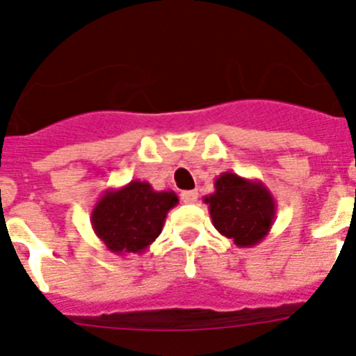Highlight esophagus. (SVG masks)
<instances>
[{
  "mask_svg": "<svg viewBox=\"0 0 356 356\" xmlns=\"http://www.w3.org/2000/svg\"><path fill=\"white\" fill-rule=\"evenodd\" d=\"M181 201H184V203H196L197 191H184V193H181Z\"/></svg>",
  "mask_w": 356,
  "mask_h": 356,
  "instance_id": "esophagus-1",
  "label": "esophagus"
}]
</instances>
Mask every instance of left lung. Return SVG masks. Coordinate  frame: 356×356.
<instances>
[{"label":"left lung","mask_w":356,"mask_h":356,"mask_svg":"<svg viewBox=\"0 0 356 356\" xmlns=\"http://www.w3.org/2000/svg\"><path fill=\"white\" fill-rule=\"evenodd\" d=\"M209 205L216 229L237 248H253L267 237L276 219V201L260 180H248L235 172H221L213 181Z\"/></svg>","instance_id":"1"}]
</instances>
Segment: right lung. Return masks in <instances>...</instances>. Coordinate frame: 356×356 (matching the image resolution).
I'll use <instances>...</instances> for the list:
<instances>
[{
    "label": "right lung",
    "instance_id": "1",
    "mask_svg": "<svg viewBox=\"0 0 356 356\" xmlns=\"http://www.w3.org/2000/svg\"><path fill=\"white\" fill-rule=\"evenodd\" d=\"M178 205L172 191H155L147 181L131 180L108 188L90 213L94 234L110 253L140 254L162 234L168 212Z\"/></svg>",
    "mask_w": 356,
    "mask_h": 356
}]
</instances>
